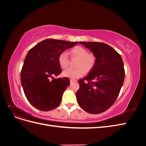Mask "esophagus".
Masks as SVG:
<instances>
[{
    "label": "esophagus",
    "mask_w": 146,
    "mask_h": 146,
    "mask_svg": "<svg viewBox=\"0 0 146 146\" xmlns=\"http://www.w3.org/2000/svg\"><path fill=\"white\" fill-rule=\"evenodd\" d=\"M77 82V80H74V79H70V83H73V82Z\"/></svg>",
    "instance_id": "1"
}]
</instances>
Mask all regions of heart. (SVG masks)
<instances>
[{
	"instance_id": "obj_1",
	"label": "heart",
	"mask_w": 146,
	"mask_h": 146,
	"mask_svg": "<svg viewBox=\"0 0 146 146\" xmlns=\"http://www.w3.org/2000/svg\"><path fill=\"white\" fill-rule=\"evenodd\" d=\"M72 58L78 59L76 63V69H68L64 70L63 76L71 79L83 76L85 71L89 72L94 68L96 63V57L93 54H89L85 48L81 46H76L69 52ZM58 61L62 68H66L69 66V60L67 53H61L58 57Z\"/></svg>"
}]
</instances>
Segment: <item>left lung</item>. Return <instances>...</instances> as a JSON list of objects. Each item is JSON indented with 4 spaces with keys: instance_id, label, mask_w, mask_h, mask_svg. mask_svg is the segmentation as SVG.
I'll return each instance as SVG.
<instances>
[{
    "instance_id": "8db88e82",
    "label": "left lung",
    "mask_w": 146,
    "mask_h": 146,
    "mask_svg": "<svg viewBox=\"0 0 146 146\" xmlns=\"http://www.w3.org/2000/svg\"><path fill=\"white\" fill-rule=\"evenodd\" d=\"M96 57L88 76L78 80L76 92L78 105L85 111L99 114L110 108L117 98L125 78L121 56L107 44L79 42Z\"/></svg>"
}]
</instances>
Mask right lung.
Here are the masks:
<instances>
[{"instance_id":"add662e5","label":"right lung","mask_w":146,"mask_h":146,"mask_svg":"<svg viewBox=\"0 0 146 146\" xmlns=\"http://www.w3.org/2000/svg\"><path fill=\"white\" fill-rule=\"evenodd\" d=\"M77 43L47 39L29 51L21 70V81L26 98L34 107L47 111L58 107L70 80L66 77L54 78L61 72L58 57Z\"/></svg>"}]
</instances>
